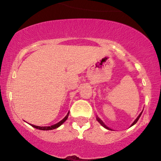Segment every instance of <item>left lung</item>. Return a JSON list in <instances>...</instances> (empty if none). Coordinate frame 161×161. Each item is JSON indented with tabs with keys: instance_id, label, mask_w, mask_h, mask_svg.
Returning <instances> with one entry per match:
<instances>
[{
	"instance_id": "1",
	"label": "left lung",
	"mask_w": 161,
	"mask_h": 161,
	"mask_svg": "<svg viewBox=\"0 0 161 161\" xmlns=\"http://www.w3.org/2000/svg\"><path fill=\"white\" fill-rule=\"evenodd\" d=\"M142 112H141V113H140V114H139V116H138V117H137V118H136V120H135V121H134V122H133V123H132V124H131V126L134 125H135V124H136V122H137V121H138V120H139V118H140V116H141V114H142ZM97 121H99V123H100V125H102V126H103V127H104V128H106V129H109V128H108V126H106V125H104V123H103V121H101V120H100V118H98V117H97Z\"/></svg>"
}]
</instances>
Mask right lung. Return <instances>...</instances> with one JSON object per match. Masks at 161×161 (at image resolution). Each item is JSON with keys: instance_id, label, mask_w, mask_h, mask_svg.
I'll use <instances>...</instances> for the list:
<instances>
[{"instance_id": "add662e5", "label": "right lung", "mask_w": 161, "mask_h": 161, "mask_svg": "<svg viewBox=\"0 0 161 161\" xmlns=\"http://www.w3.org/2000/svg\"><path fill=\"white\" fill-rule=\"evenodd\" d=\"M69 112L67 114V115H66V116L64 117V118H63V119L61 120V121H59V122L57 123V124L53 125L47 126V127H40V126L34 125H32L33 128H35V129H40V130H52V129H57V128L59 127L60 125H62L63 123H64V121H65L66 120L68 119V117H69Z\"/></svg>"}]
</instances>
